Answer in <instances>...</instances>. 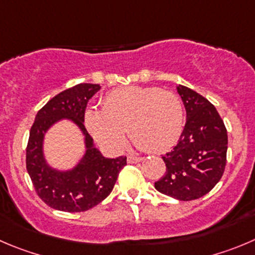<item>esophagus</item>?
<instances>
[{"label":"esophagus","instance_id":"obj_1","mask_svg":"<svg viewBox=\"0 0 255 255\" xmlns=\"http://www.w3.org/2000/svg\"><path fill=\"white\" fill-rule=\"evenodd\" d=\"M142 160H143L142 157L133 156V154H129V156H127V162L128 163H137V162H141Z\"/></svg>","mask_w":255,"mask_h":255}]
</instances>
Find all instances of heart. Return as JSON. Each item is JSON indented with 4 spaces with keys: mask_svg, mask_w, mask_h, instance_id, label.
Listing matches in <instances>:
<instances>
[{
    "mask_svg": "<svg viewBox=\"0 0 255 255\" xmlns=\"http://www.w3.org/2000/svg\"><path fill=\"white\" fill-rule=\"evenodd\" d=\"M84 123L93 138L107 149L122 148L128 127L141 148L161 152L180 138L184 109L180 98L170 90L125 87L107 94L102 109H88Z\"/></svg>",
    "mask_w": 255,
    "mask_h": 255,
    "instance_id": "heart-1",
    "label": "heart"
}]
</instances>
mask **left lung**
Segmentation results:
<instances>
[{
    "mask_svg": "<svg viewBox=\"0 0 255 255\" xmlns=\"http://www.w3.org/2000/svg\"><path fill=\"white\" fill-rule=\"evenodd\" d=\"M186 125L177 144L163 154L166 172L154 187L176 200L190 201L208 194L224 173L228 132L215 107L203 95L178 85Z\"/></svg>",
    "mask_w": 255,
    "mask_h": 255,
    "instance_id": "8db88e82",
    "label": "left lung"
}]
</instances>
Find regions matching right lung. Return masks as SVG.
I'll list each match as a JSON object with an SVG mask.
<instances>
[{
  "label": "right lung",
  "mask_w": 255,
  "mask_h": 255,
  "mask_svg": "<svg viewBox=\"0 0 255 255\" xmlns=\"http://www.w3.org/2000/svg\"><path fill=\"white\" fill-rule=\"evenodd\" d=\"M99 84H78L50 99L35 117L26 148V168L40 199L50 208L68 213L87 211L102 203L113 190L127 157L106 158L94 147L84 126L87 104ZM61 119H70L86 138V153L80 163L68 171L47 165L43 156V137L47 129Z\"/></svg>",
  "instance_id": "1"
}]
</instances>
